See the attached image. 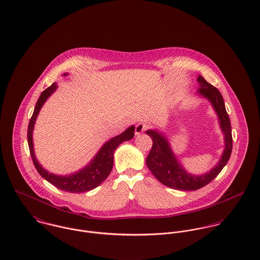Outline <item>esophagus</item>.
<instances>
[{"label": "esophagus", "mask_w": 260, "mask_h": 260, "mask_svg": "<svg viewBox=\"0 0 260 260\" xmlns=\"http://www.w3.org/2000/svg\"><path fill=\"white\" fill-rule=\"evenodd\" d=\"M149 127V125L145 122H139L137 125H136V129H135V133L136 135H141L142 133L145 132L147 128Z\"/></svg>", "instance_id": "1"}]
</instances>
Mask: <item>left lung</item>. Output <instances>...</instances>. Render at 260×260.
<instances>
[{
	"mask_svg": "<svg viewBox=\"0 0 260 260\" xmlns=\"http://www.w3.org/2000/svg\"><path fill=\"white\" fill-rule=\"evenodd\" d=\"M198 82L201 87L198 90L199 93L211 103L218 116L220 127L224 134L225 147L217 166L209 173L192 175L186 173L177 161L168 139L164 135L153 129L146 131V135L152 140L151 149L145 159L146 166L158 181L173 189L197 190L202 188L218 175L231 157L232 150L231 119L225 110L223 98L220 91L207 83L202 76H199Z\"/></svg>",
	"mask_w": 260,
	"mask_h": 260,
	"instance_id": "obj_1",
	"label": "left lung"
}]
</instances>
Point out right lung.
Wrapping results in <instances>:
<instances>
[{"instance_id":"right-lung-1","label":"right lung","mask_w":260,"mask_h":260,"mask_svg":"<svg viewBox=\"0 0 260 260\" xmlns=\"http://www.w3.org/2000/svg\"><path fill=\"white\" fill-rule=\"evenodd\" d=\"M63 76H67V74H64ZM57 87H58L57 84L54 83L52 86L47 87L41 93L36 104V107H35L32 116L29 119V126H28V144H29V153H30L34 166L38 171V173H40V175H42L46 180H48L50 183L58 187V189L73 192V193L86 192L98 187L110 175L114 166V152L116 147L121 143L129 141L134 138L135 125H132L131 127L125 129L122 134L116 136L115 138L111 139L109 142H107L102 146V148L99 150V152L90 160V162L87 165V167L79 171L78 173H73L71 175H66V176L50 173L42 168V166L39 164V161L36 158V155L34 152V145H32V129H34L36 118L40 113L41 108L43 107L45 102L48 100V98L56 90Z\"/></svg>"}]
</instances>
